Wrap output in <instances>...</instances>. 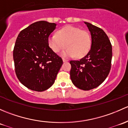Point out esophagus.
<instances>
[{"mask_svg": "<svg viewBox=\"0 0 128 128\" xmlns=\"http://www.w3.org/2000/svg\"><path fill=\"white\" fill-rule=\"evenodd\" d=\"M62 60H63V62H68V60H67V59H64V58H63V59H62Z\"/></svg>", "mask_w": 128, "mask_h": 128, "instance_id": "esophagus-1", "label": "esophagus"}]
</instances>
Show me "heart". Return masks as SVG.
Masks as SVG:
<instances>
[{"label":"heart","instance_id":"b5f03b06","mask_svg":"<svg viewBox=\"0 0 128 128\" xmlns=\"http://www.w3.org/2000/svg\"><path fill=\"white\" fill-rule=\"evenodd\" d=\"M48 42L53 52L58 53L68 48L62 53L64 57L80 58L89 52L91 47V37L88 32L78 27L67 25L59 30L57 34L50 35Z\"/></svg>","mask_w":128,"mask_h":128}]
</instances>
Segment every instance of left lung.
<instances>
[{
	"mask_svg": "<svg viewBox=\"0 0 128 128\" xmlns=\"http://www.w3.org/2000/svg\"><path fill=\"white\" fill-rule=\"evenodd\" d=\"M92 45L87 54L79 60H70V79L77 88L89 90L100 86L106 79L112 66V46L104 32L88 22Z\"/></svg>",
	"mask_w": 128,
	"mask_h": 128,
	"instance_id": "left-lung-1",
	"label": "left lung"
}]
</instances>
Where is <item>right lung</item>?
<instances>
[{
  "label": "right lung",
  "instance_id": "add662e5",
  "mask_svg": "<svg viewBox=\"0 0 128 128\" xmlns=\"http://www.w3.org/2000/svg\"><path fill=\"white\" fill-rule=\"evenodd\" d=\"M56 26L46 21L33 23L22 30L16 40L13 51L15 74L30 90L42 92L51 87L63 63L48 42Z\"/></svg>",
  "mask_w": 128,
  "mask_h": 128
}]
</instances>
